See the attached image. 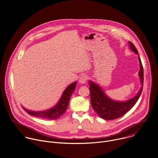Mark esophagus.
<instances>
[{"label": "esophagus", "mask_w": 158, "mask_h": 158, "mask_svg": "<svg viewBox=\"0 0 158 158\" xmlns=\"http://www.w3.org/2000/svg\"><path fill=\"white\" fill-rule=\"evenodd\" d=\"M87 80V76H85V75H82V76L79 77V82L80 84H85Z\"/></svg>", "instance_id": "34e87169"}]
</instances>
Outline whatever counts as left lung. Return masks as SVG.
Returning a JSON list of instances; mask_svg holds the SVG:
<instances>
[{"mask_svg": "<svg viewBox=\"0 0 158 158\" xmlns=\"http://www.w3.org/2000/svg\"><path fill=\"white\" fill-rule=\"evenodd\" d=\"M130 49L136 54L138 50L134 47L131 42H129ZM140 69L139 76L140 78L141 87L138 94L134 98L126 101H117L109 98L104 92L102 89L96 83L89 81V91L91 95V102L93 108L99 117L106 120H113L124 116L138 101L143 88L144 73L141 60L138 57Z\"/></svg>", "mask_w": 158, "mask_h": 158, "instance_id": "1", "label": "left lung"}]
</instances>
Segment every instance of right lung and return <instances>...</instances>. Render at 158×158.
<instances>
[{
	"label": "right lung",
	"mask_w": 158,
	"mask_h": 158,
	"mask_svg": "<svg viewBox=\"0 0 158 158\" xmlns=\"http://www.w3.org/2000/svg\"><path fill=\"white\" fill-rule=\"evenodd\" d=\"M77 82L75 81L71 84H70L68 87L64 90L59 101L52 108L40 111H33L31 110H28L24 107H22L27 113L31 116L38 117L46 119H57L59 118L67 109L68 107L69 102L70 98L74 91L76 87Z\"/></svg>",
	"instance_id": "1"
}]
</instances>
